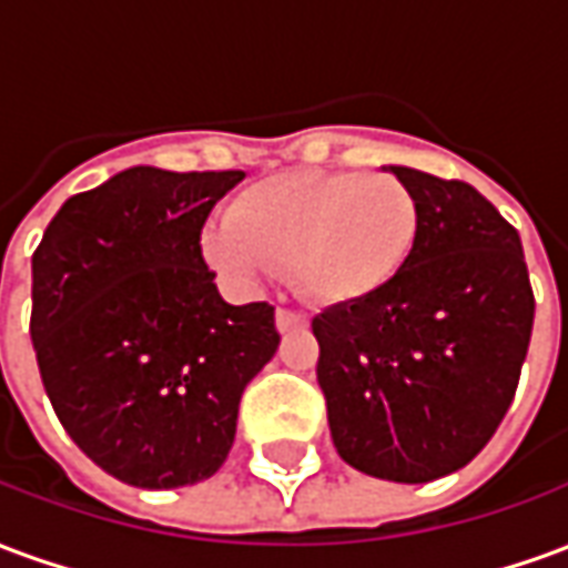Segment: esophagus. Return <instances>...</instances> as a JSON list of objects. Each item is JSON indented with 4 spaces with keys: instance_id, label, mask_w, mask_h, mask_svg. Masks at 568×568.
<instances>
[{
    "instance_id": "esophagus-1",
    "label": "esophagus",
    "mask_w": 568,
    "mask_h": 568,
    "mask_svg": "<svg viewBox=\"0 0 568 568\" xmlns=\"http://www.w3.org/2000/svg\"><path fill=\"white\" fill-rule=\"evenodd\" d=\"M310 320L304 313H297V310H285L280 307L276 310V328L283 334H292V332H301V328H307Z\"/></svg>"
}]
</instances>
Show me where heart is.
Returning a JSON list of instances; mask_svg holds the SVG:
<instances>
[{"instance_id":"heart-1","label":"heart","mask_w":568,"mask_h":568,"mask_svg":"<svg viewBox=\"0 0 568 568\" xmlns=\"http://www.w3.org/2000/svg\"><path fill=\"white\" fill-rule=\"evenodd\" d=\"M417 236V197L402 179L310 170L243 187L227 219L206 224L203 255L240 283L292 271L313 301L353 304L405 271Z\"/></svg>"}]
</instances>
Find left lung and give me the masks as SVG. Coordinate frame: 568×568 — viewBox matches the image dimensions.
Masks as SVG:
<instances>
[{"label":"left lung","mask_w":568,"mask_h":568,"mask_svg":"<svg viewBox=\"0 0 568 568\" xmlns=\"http://www.w3.org/2000/svg\"><path fill=\"white\" fill-rule=\"evenodd\" d=\"M419 206L405 271L313 320L341 459L395 484L463 468L508 414L536 297L520 234L459 179L389 166Z\"/></svg>","instance_id":"8db88e82"}]
</instances>
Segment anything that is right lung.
<instances>
[{
	"mask_svg": "<svg viewBox=\"0 0 568 568\" xmlns=\"http://www.w3.org/2000/svg\"><path fill=\"white\" fill-rule=\"evenodd\" d=\"M240 179L133 166L69 197L32 252L44 393L81 453L130 487L215 475L240 395L280 346L271 304H227L200 248Z\"/></svg>",
	"mask_w": 568,
	"mask_h": 568,
	"instance_id": "add662e5",
	"label": "right lung"
}]
</instances>
